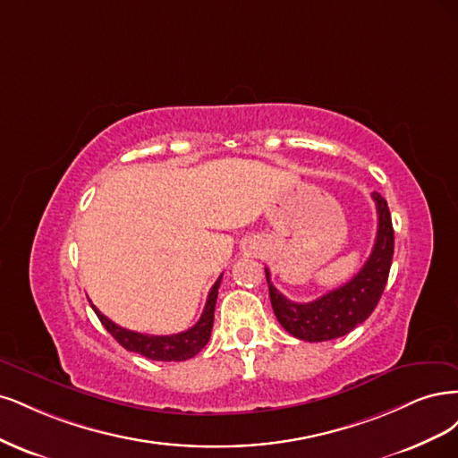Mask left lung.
<instances>
[{"label":"left lung","instance_id":"obj_1","mask_svg":"<svg viewBox=\"0 0 458 458\" xmlns=\"http://www.w3.org/2000/svg\"><path fill=\"white\" fill-rule=\"evenodd\" d=\"M378 228L371 255L363 268L343 287L333 289L312 302H293L279 293L267 270L270 301L282 327L306 343H323L348 335L377 308L386 287L394 257V228L388 203L373 191Z\"/></svg>","mask_w":458,"mask_h":458}]
</instances>
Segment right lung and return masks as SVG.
<instances>
[{"label":"right lung","mask_w":458,"mask_h":458,"mask_svg":"<svg viewBox=\"0 0 458 458\" xmlns=\"http://www.w3.org/2000/svg\"><path fill=\"white\" fill-rule=\"evenodd\" d=\"M220 279H223V276H220L215 282V285L211 287L208 302H205V308H203V314L198 319L196 326L190 327L188 331L176 333V335H144V333L123 329L120 326H115V323L112 319H108L105 314H100L95 304H91V306H93L95 314L98 316L102 326L106 327V331L125 350L137 352V353H140V356L154 360V361H184L188 358H194L196 353L209 343Z\"/></svg>","instance_id":"obj_1"}]
</instances>
